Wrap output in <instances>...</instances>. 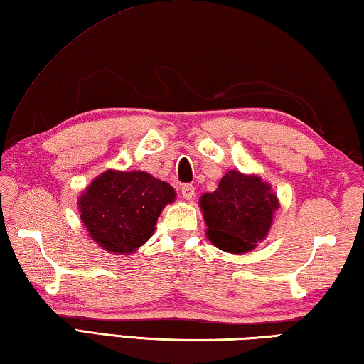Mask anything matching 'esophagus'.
<instances>
[{
    "instance_id": "1",
    "label": "esophagus",
    "mask_w": 364,
    "mask_h": 364,
    "mask_svg": "<svg viewBox=\"0 0 364 364\" xmlns=\"http://www.w3.org/2000/svg\"><path fill=\"white\" fill-rule=\"evenodd\" d=\"M181 194H183V197H184V199H186V200L193 199L194 194H196L193 184H183V186H181Z\"/></svg>"
}]
</instances>
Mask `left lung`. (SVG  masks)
Segmentation results:
<instances>
[{
	"label": "left lung",
	"mask_w": 364,
	"mask_h": 364,
	"mask_svg": "<svg viewBox=\"0 0 364 364\" xmlns=\"http://www.w3.org/2000/svg\"><path fill=\"white\" fill-rule=\"evenodd\" d=\"M207 236L221 250L242 254L267 236L278 199L258 176L231 170L218 189L200 197Z\"/></svg>",
	"instance_id": "obj_1"
}]
</instances>
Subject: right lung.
<instances>
[{"label":"right lung","instance_id":"right-lung-1","mask_svg":"<svg viewBox=\"0 0 364 364\" xmlns=\"http://www.w3.org/2000/svg\"><path fill=\"white\" fill-rule=\"evenodd\" d=\"M173 200V188L146 171L109 170L80 196V218L101 247L132 254L152 236L160 212Z\"/></svg>","mask_w":364,"mask_h":364}]
</instances>
